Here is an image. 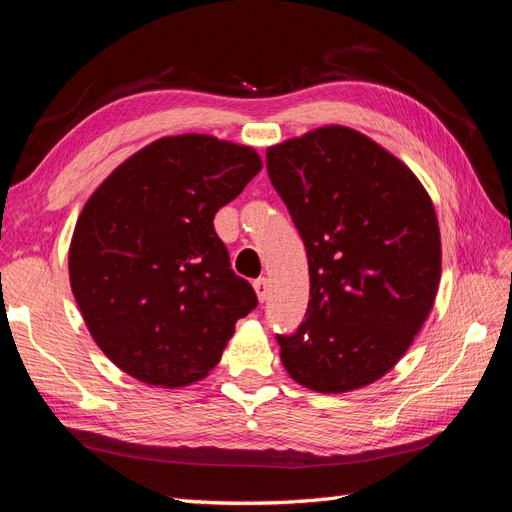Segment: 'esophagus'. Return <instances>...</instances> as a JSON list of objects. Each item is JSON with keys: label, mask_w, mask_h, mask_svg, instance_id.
Instances as JSON below:
<instances>
[{"label": "esophagus", "mask_w": 512, "mask_h": 512, "mask_svg": "<svg viewBox=\"0 0 512 512\" xmlns=\"http://www.w3.org/2000/svg\"><path fill=\"white\" fill-rule=\"evenodd\" d=\"M253 287H255V291H257L259 302H264V300L268 298V294H270V281L266 279V276H261V279L253 281Z\"/></svg>", "instance_id": "esophagus-1"}]
</instances>
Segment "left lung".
<instances>
[{
  "instance_id": "obj_1",
  "label": "left lung",
  "mask_w": 512,
  "mask_h": 512,
  "mask_svg": "<svg viewBox=\"0 0 512 512\" xmlns=\"http://www.w3.org/2000/svg\"><path fill=\"white\" fill-rule=\"evenodd\" d=\"M266 167L311 276L304 321L276 334L283 367L317 392L367 386L403 358L431 313L442 274L433 203L399 158L345 126L272 145Z\"/></svg>"
}]
</instances>
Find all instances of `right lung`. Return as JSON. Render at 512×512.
Wrapping results in <instances>:
<instances>
[{
	"label": "right lung",
	"mask_w": 512,
	"mask_h": 512,
	"mask_svg": "<svg viewBox=\"0 0 512 512\" xmlns=\"http://www.w3.org/2000/svg\"><path fill=\"white\" fill-rule=\"evenodd\" d=\"M261 169L253 148L163 137L115 169L72 233L70 287L96 345L150 386L206 377L257 306L231 270L214 214Z\"/></svg>",
	"instance_id": "add662e5"
}]
</instances>
